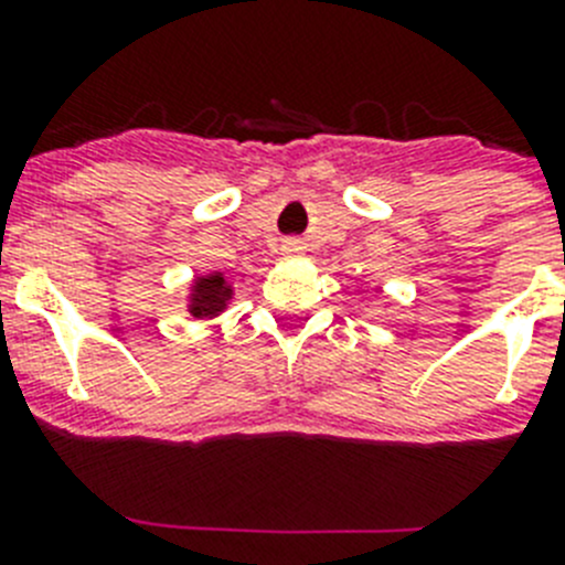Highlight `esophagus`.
I'll return each mask as SVG.
<instances>
[{
	"mask_svg": "<svg viewBox=\"0 0 565 565\" xmlns=\"http://www.w3.org/2000/svg\"><path fill=\"white\" fill-rule=\"evenodd\" d=\"M282 254L286 257H297V254H302V246H299L297 239H288V243H282Z\"/></svg>",
	"mask_w": 565,
	"mask_h": 565,
	"instance_id": "1",
	"label": "esophagus"
}]
</instances>
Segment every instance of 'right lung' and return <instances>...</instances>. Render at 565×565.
<instances>
[{
	"label": "right lung",
	"instance_id": "add662e5",
	"mask_svg": "<svg viewBox=\"0 0 565 565\" xmlns=\"http://www.w3.org/2000/svg\"><path fill=\"white\" fill-rule=\"evenodd\" d=\"M234 299V286L223 271H206L189 282L186 311L194 319H214L221 317Z\"/></svg>",
	"mask_w": 565,
	"mask_h": 565
}]
</instances>
